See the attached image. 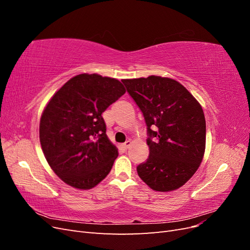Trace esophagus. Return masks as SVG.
I'll list each match as a JSON object with an SVG mask.
<instances>
[{
    "label": "esophagus",
    "instance_id": "1",
    "mask_svg": "<svg viewBox=\"0 0 250 250\" xmlns=\"http://www.w3.org/2000/svg\"><path fill=\"white\" fill-rule=\"evenodd\" d=\"M131 141L130 140H128V141H126L124 144H123V148L124 149H128V148H129L130 146H131Z\"/></svg>",
    "mask_w": 250,
    "mask_h": 250
}]
</instances>
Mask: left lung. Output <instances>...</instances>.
<instances>
[{
	"label": "left lung",
	"instance_id": "obj_1",
	"mask_svg": "<svg viewBox=\"0 0 250 250\" xmlns=\"http://www.w3.org/2000/svg\"><path fill=\"white\" fill-rule=\"evenodd\" d=\"M147 125L149 157L137 171L154 191L183 187L197 171L206 150L201 105L176 80L161 76L123 79Z\"/></svg>",
	"mask_w": 250,
	"mask_h": 250
}]
</instances>
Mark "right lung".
<instances>
[{
    "instance_id": "1",
    "label": "right lung",
    "mask_w": 250,
    "mask_h": 250,
    "mask_svg": "<svg viewBox=\"0 0 250 250\" xmlns=\"http://www.w3.org/2000/svg\"><path fill=\"white\" fill-rule=\"evenodd\" d=\"M125 92L115 78L80 74L64 83L44 107L42 149L66 185L89 190L108 175L118 149L107 138L102 113Z\"/></svg>"
}]
</instances>
